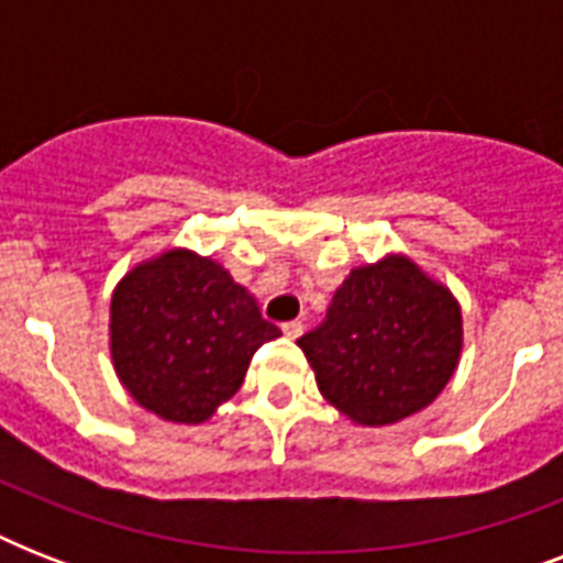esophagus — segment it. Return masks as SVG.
Returning a JSON list of instances; mask_svg holds the SVG:
<instances>
[{
	"instance_id": "obj_1",
	"label": "esophagus",
	"mask_w": 563,
	"mask_h": 563,
	"mask_svg": "<svg viewBox=\"0 0 563 563\" xmlns=\"http://www.w3.org/2000/svg\"><path fill=\"white\" fill-rule=\"evenodd\" d=\"M283 333L289 335V339H298V335L303 333V321H286V324H283Z\"/></svg>"
}]
</instances>
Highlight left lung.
<instances>
[{
	"instance_id": "1",
	"label": "left lung",
	"mask_w": 563,
	"mask_h": 563,
	"mask_svg": "<svg viewBox=\"0 0 563 563\" xmlns=\"http://www.w3.org/2000/svg\"><path fill=\"white\" fill-rule=\"evenodd\" d=\"M298 347L335 409L385 427L444 391L462 356V309L411 260L385 256L353 268Z\"/></svg>"
}]
</instances>
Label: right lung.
<instances>
[{
	"instance_id": "right-lung-1",
	"label": "right lung",
	"mask_w": 563,
	"mask_h": 563,
	"mask_svg": "<svg viewBox=\"0 0 563 563\" xmlns=\"http://www.w3.org/2000/svg\"><path fill=\"white\" fill-rule=\"evenodd\" d=\"M280 330L210 256L175 247L128 272L110 300L113 368L143 409L201 423Z\"/></svg>"
}]
</instances>
